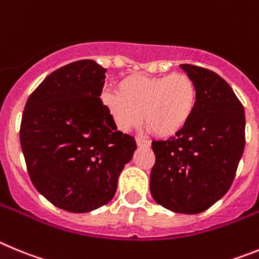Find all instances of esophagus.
Wrapping results in <instances>:
<instances>
[{
  "label": "esophagus",
  "mask_w": 259,
  "mask_h": 259,
  "mask_svg": "<svg viewBox=\"0 0 259 259\" xmlns=\"http://www.w3.org/2000/svg\"><path fill=\"white\" fill-rule=\"evenodd\" d=\"M135 141H137V144H138L139 147H150L151 146V142L147 141V139L137 138V139H135Z\"/></svg>",
  "instance_id": "34e87169"
}]
</instances>
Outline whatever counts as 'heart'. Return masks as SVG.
<instances>
[{"mask_svg":"<svg viewBox=\"0 0 259 259\" xmlns=\"http://www.w3.org/2000/svg\"><path fill=\"white\" fill-rule=\"evenodd\" d=\"M117 93L102 94V103L116 129L129 132L142 122L161 138L185 129L197 104V89L186 73L166 76L133 74L121 80Z\"/></svg>","mask_w":259,"mask_h":259,"instance_id":"1","label":"heart"}]
</instances>
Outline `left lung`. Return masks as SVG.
<instances>
[{
  "label": "left lung",
  "instance_id": "obj_1",
  "mask_svg": "<svg viewBox=\"0 0 259 259\" xmlns=\"http://www.w3.org/2000/svg\"><path fill=\"white\" fill-rule=\"evenodd\" d=\"M181 67L196 85V109L176 137L152 142L150 190L164 208L197 214L231 187L245 147V113L220 74L192 64Z\"/></svg>",
  "mask_w": 259,
  "mask_h": 259
}]
</instances>
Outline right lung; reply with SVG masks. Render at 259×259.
Wrapping results in <instances>:
<instances>
[{
    "mask_svg": "<svg viewBox=\"0 0 259 259\" xmlns=\"http://www.w3.org/2000/svg\"><path fill=\"white\" fill-rule=\"evenodd\" d=\"M107 69L69 63L29 95L20 144L32 183L53 205L86 213L111 201L137 143L115 127L101 97Z\"/></svg>",
    "mask_w": 259,
    "mask_h": 259,
    "instance_id": "obj_1",
    "label": "right lung"
}]
</instances>
